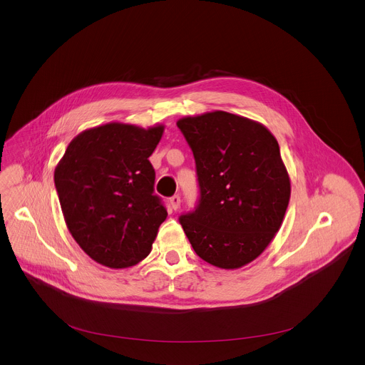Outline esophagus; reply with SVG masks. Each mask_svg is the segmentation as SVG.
Listing matches in <instances>:
<instances>
[{"label":"esophagus","mask_w":365,"mask_h":365,"mask_svg":"<svg viewBox=\"0 0 365 365\" xmlns=\"http://www.w3.org/2000/svg\"><path fill=\"white\" fill-rule=\"evenodd\" d=\"M170 205H172V207H173L175 211L179 210V206H180V196H179V195H173V196L170 197Z\"/></svg>","instance_id":"esophagus-1"}]
</instances>
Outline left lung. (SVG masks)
Instances as JSON below:
<instances>
[{
    "label": "left lung",
    "instance_id": "1",
    "mask_svg": "<svg viewBox=\"0 0 365 365\" xmlns=\"http://www.w3.org/2000/svg\"><path fill=\"white\" fill-rule=\"evenodd\" d=\"M195 158L199 199L179 222L195 252L221 269L252 262L286 214L290 180L280 147L262 124L225 111L178 121Z\"/></svg>",
    "mask_w": 365,
    "mask_h": 365
}]
</instances>
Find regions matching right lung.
Masks as SVG:
<instances>
[{
  "mask_svg": "<svg viewBox=\"0 0 365 365\" xmlns=\"http://www.w3.org/2000/svg\"><path fill=\"white\" fill-rule=\"evenodd\" d=\"M163 125L111 123L81 133L55 170L62 212L75 241L96 263L125 269L151 250L168 211L154 195L148 160Z\"/></svg>",
  "mask_w": 365,
  "mask_h": 365,
  "instance_id": "1",
  "label": "right lung"
}]
</instances>
